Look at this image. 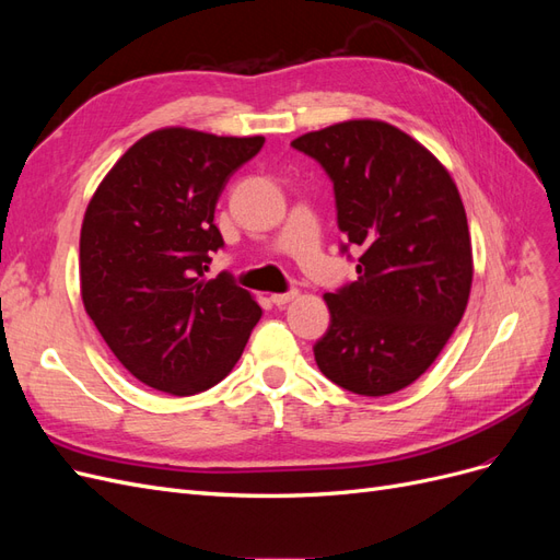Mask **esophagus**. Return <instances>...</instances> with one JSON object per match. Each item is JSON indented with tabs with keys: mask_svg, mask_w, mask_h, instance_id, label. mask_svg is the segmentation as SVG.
<instances>
[{
	"mask_svg": "<svg viewBox=\"0 0 560 560\" xmlns=\"http://www.w3.org/2000/svg\"><path fill=\"white\" fill-rule=\"evenodd\" d=\"M299 296V290H290V292H282V294H270V301L276 303V306H287V303L294 301Z\"/></svg>",
	"mask_w": 560,
	"mask_h": 560,
	"instance_id": "esophagus-1",
	"label": "esophagus"
}]
</instances>
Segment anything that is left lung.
Masks as SVG:
<instances>
[{"label": "left lung", "mask_w": 560, "mask_h": 560, "mask_svg": "<svg viewBox=\"0 0 560 560\" xmlns=\"http://www.w3.org/2000/svg\"><path fill=\"white\" fill-rule=\"evenodd\" d=\"M292 147L334 184L341 249H362L360 278L325 294L331 325L315 362L354 395H393L425 374L467 308L474 266L460 194L425 147L385 121H343Z\"/></svg>", "instance_id": "left-lung-1"}]
</instances>
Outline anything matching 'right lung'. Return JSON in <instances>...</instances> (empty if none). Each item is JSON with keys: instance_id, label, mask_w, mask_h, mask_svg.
Returning a JSON list of instances; mask_svg holds the SVG:
<instances>
[{"instance_id": "1", "label": "right lung", "mask_w": 560, "mask_h": 560, "mask_svg": "<svg viewBox=\"0 0 560 560\" xmlns=\"http://www.w3.org/2000/svg\"><path fill=\"white\" fill-rule=\"evenodd\" d=\"M264 142L189 128L149 132L116 161L83 214V308L116 360L161 393L189 397L229 376L261 317L229 273L206 280V270L224 247L217 200Z\"/></svg>"}]
</instances>
